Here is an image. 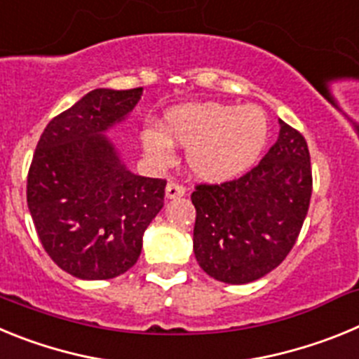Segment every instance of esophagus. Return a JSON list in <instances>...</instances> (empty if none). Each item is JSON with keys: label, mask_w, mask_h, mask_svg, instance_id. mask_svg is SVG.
I'll return each instance as SVG.
<instances>
[{"label": "esophagus", "mask_w": 359, "mask_h": 359, "mask_svg": "<svg viewBox=\"0 0 359 359\" xmlns=\"http://www.w3.org/2000/svg\"><path fill=\"white\" fill-rule=\"evenodd\" d=\"M185 196V187L180 185L177 182H169L167 183V189H165V198L167 199H176Z\"/></svg>", "instance_id": "obj_1"}]
</instances>
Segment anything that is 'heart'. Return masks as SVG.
Instances as JSON below:
<instances>
[{"mask_svg": "<svg viewBox=\"0 0 359 359\" xmlns=\"http://www.w3.org/2000/svg\"><path fill=\"white\" fill-rule=\"evenodd\" d=\"M185 145L187 163L205 182L241 176L261 156L268 142V118L257 106L205 102L176 107L165 116V133L149 129L145 149L152 156H170V140Z\"/></svg>", "mask_w": 359, "mask_h": 359, "instance_id": "b5f03b06", "label": "heart"}]
</instances>
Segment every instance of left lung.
Segmentation results:
<instances>
[{
    "label": "left lung",
    "instance_id": "obj_1",
    "mask_svg": "<svg viewBox=\"0 0 359 359\" xmlns=\"http://www.w3.org/2000/svg\"><path fill=\"white\" fill-rule=\"evenodd\" d=\"M280 123L275 145L252 170L224 183L196 185L194 253L205 273L248 284L277 268L309 210L313 174L307 142Z\"/></svg>",
    "mask_w": 359,
    "mask_h": 359
}]
</instances>
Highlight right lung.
<instances>
[{
	"label": "right lung",
	"mask_w": 359,
	"mask_h": 359,
	"mask_svg": "<svg viewBox=\"0 0 359 359\" xmlns=\"http://www.w3.org/2000/svg\"><path fill=\"white\" fill-rule=\"evenodd\" d=\"M144 88L98 90L50 120L37 142L27 203L44 252L82 280L126 273L163 207L165 180L136 176L104 131L122 122Z\"/></svg>",
	"instance_id": "obj_1"
}]
</instances>
